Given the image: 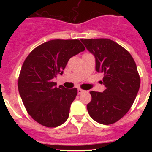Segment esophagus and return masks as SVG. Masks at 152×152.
<instances>
[{
  "label": "esophagus",
  "mask_w": 152,
  "mask_h": 152,
  "mask_svg": "<svg viewBox=\"0 0 152 152\" xmlns=\"http://www.w3.org/2000/svg\"><path fill=\"white\" fill-rule=\"evenodd\" d=\"M84 90H82V89H80V88H78V89H77V93H78L79 94H82V93H84Z\"/></svg>",
  "instance_id": "obj_1"
}]
</instances>
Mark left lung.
Returning a JSON list of instances; mask_svg holds the SVG:
<instances>
[{
	"label": "left lung",
	"instance_id": "left-lung-1",
	"mask_svg": "<svg viewBox=\"0 0 152 152\" xmlns=\"http://www.w3.org/2000/svg\"><path fill=\"white\" fill-rule=\"evenodd\" d=\"M96 59V71L103 74V92L91 91L87 105L94 120L103 125L116 123L131 108L140 87L136 64L129 52L108 39H80Z\"/></svg>",
	"mask_w": 152,
	"mask_h": 152
}]
</instances>
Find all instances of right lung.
Masks as SVG:
<instances>
[{
  "mask_svg": "<svg viewBox=\"0 0 152 152\" xmlns=\"http://www.w3.org/2000/svg\"><path fill=\"white\" fill-rule=\"evenodd\" d=\"M85 50L78 39H54L35 48L26 57L18 77V90L24 107L35 121L57 127L69 116L77 88H56L55 77L62 75L68 60Z\"/></svg>",
  "mask_w": 152,
  "mask_h": 152,
  "instance_id": "right-lung-1",
  "label": "right lung"
}]
</instances>
